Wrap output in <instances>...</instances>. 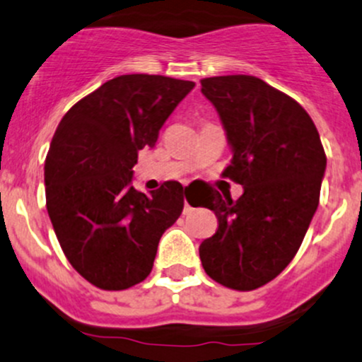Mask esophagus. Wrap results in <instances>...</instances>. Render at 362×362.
<instances>
[{"label": "esophagus", "mask_w": 362, "mask_h": 362, "mask_svg": "<svg viewBox=\"0 0 362 362\" xmlns=\"http://www.w3.org/2000/svg\"><path fill=\"white\" fill-rule=\"evenodd\" d=\"M186 212H189V205H188V202L185 200V214H186Z\"/></svg>", "instance_id": "obj_1"}]
</instances>
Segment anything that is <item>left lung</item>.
Segmentation results:
<instances>
[{
    "instance_id": "8db88e82",
    "label": "left lung",
    "mask_w": 362,
    "mask_h": 362,
    "mask_svg": "<svg viewBox=\"0 0 362 362\" xmlns=\"http://www.w3.org/2000/svg\"><path fill=\"white\" fill-rule=\"evenodd\" d=\"M202 93L233 147L222 174L245 189L235 202L210 192L206 209L218 227L200 245L202 265L229 289L253 291L298 253L318 209L327 156L303 105L257 76L203 78Z\"/></svg>"
}]
</instances>
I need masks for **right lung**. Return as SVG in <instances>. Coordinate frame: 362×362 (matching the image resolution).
I'll return each instance as SVG.
<instances>
[{"label": "right lung", "mask_w": 362, "mask_h": 362, "mask_svg": "<svg viewBox=\"0 0 362 362\" xmlns=\"http://www.w3.org/2000/svg\"><path fill=\"white\" fill-rule=\"evenodd\" d=\"M194 87L162 75H121L80 99L58 124L44 165L46 206L61 250L92 286L123 291L152 272L157 246L177 221L185 192L168 181L132 186L138 152Z\"/></svg>", "instance_id": "right-lung-1"}]
</instances>
